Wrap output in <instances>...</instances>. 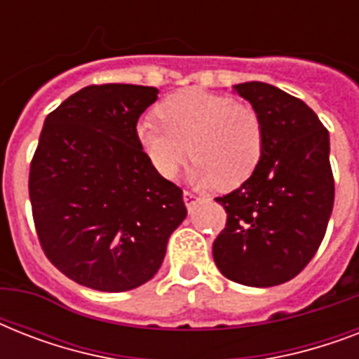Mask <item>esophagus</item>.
Wrapping results in <instances>:
<instances>
[{
  "label": "esophagus",
  "mask_w": 359,
  "mask_h": 359,
  "mask_svg": "<svg viewBox=\"0 0 359 359\" xmlns=\"http://www.w3.org/2000/svg\"><path fill=\"white\" fill-rule=\"evenodd\" d=\"M182 197H184V203H186V207L190 208H194L196 207V203L199 201V197L196 196V194H191V191H188V190H184V194H182Z\"/></svg>",
  "instance_id": "esophagus-1"
}]
</instances>
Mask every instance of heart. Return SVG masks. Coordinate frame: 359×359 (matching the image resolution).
<instances>
[{
  "label": "heart",
  "mask_w": 359,
  "mask_h": 359,
  "mask_svg": "<svg viewBox=\"0 0 359 359\" xmlns=\"http://www.w3.org/2000/svg\"><path fill=\"white\" fill-rule=\"evenodd\" d=\"M158 117L137 123L135 137L162 177H175L191 154V179L197 184L236 188L261 163L264 124L250 104L229 95L186 89L165 98Z\"/></svg>",
  "instance_id": "heart-1"
}]
</instances>
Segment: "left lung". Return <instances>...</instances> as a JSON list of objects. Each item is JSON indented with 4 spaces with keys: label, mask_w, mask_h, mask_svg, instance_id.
<instances>
[{
    "label": "left lung",
    "mask_w": 359,
    "mask_h": 359,
    "mask_svg": "<svg viewBox=\"0 0 359 359\" xmlns=\"http://www.w3.org/2000/svg\"><path fill=\"white\" fill-rule=\"evenodd\" d=\"M235 89L261 115L264 151L244 184L216 197L227 222L212 255L231 281L273 287L296 278L326 235L335 196L330 135L306 102L278 87Z\"/></svg>",
    "instance_id": "8db88e82"
}]
</instances>
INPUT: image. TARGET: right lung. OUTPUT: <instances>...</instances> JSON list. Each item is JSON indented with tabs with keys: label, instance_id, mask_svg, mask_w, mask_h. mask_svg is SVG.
<instances>
[{
	"label": "right lung",
	"instance_id": "obj_1",
	"mask_svg": "<svg viewBox=\"0 0 359 359\" xmlns=\"http://www.w3.org/2000/svg\"><path fill=\"white\" fill-rule=\"evenodd\" d=\"M156 87H83L48 114L29 168L36 236L76 283L123 292L162 266L186 218L182 190L152 168L135 137Z\"/></svg>",
	"mask_w": 359,
	"mask_h": 359
}]
</instances>
